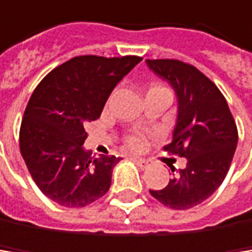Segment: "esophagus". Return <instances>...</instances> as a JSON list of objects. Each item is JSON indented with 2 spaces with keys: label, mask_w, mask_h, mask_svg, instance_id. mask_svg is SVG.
<instances>
[{
  "label": "esophagus",
  "mask_w": 252,
  "mask_h": 252,
  "mask_svg": "<svg viewBox=\"0 0 252 252\" xmlns=\"http://www.w3.org/2000/svg\"><path fill=\"white\" fill-rule=\"evenodd\" d=\"M137 164H139V166L140 168H147V166H150V164H151V160L150 158H143V157H134L133 158Z\"/></svg>",
  "instance_id": "obj_1"
}]
</instances>
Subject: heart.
Segmentation results:
<instances>
[{"label":"heart","instance_id":"1","mask_svg":"<svg viewBox=\"0 0 252 252\" xmlns=\"http://www.w3.org/2000/svg\"><path fill=\"white\" fill-rule=\"evenodd\" d=\"M127 143H128V147L133 148V150H139L143 147V137L140 134H131L127 137Z\"/></svg>","mask_w":252,"mask_h":252}]
</instances>
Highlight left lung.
<instances>
[{"label": "left lung", "instance_id": "left-lung-1", "mask_svg": "<svg viewBox=\"0 0 252 252\" xmlns=\"http://www.w3.org/2000/svg\"><path fill=\"white\" fill-rule=\"evenodd\" d=\"M147 64L177 95V122L164 151L188 158L186 168L180 169L166 188L150 192L174 210L192 209L224 181L239 139L236 122L216 84L195 66L174 59H148Z\"/></svg>", "mask_w": 252, "mask_h": 252}]
</instances>
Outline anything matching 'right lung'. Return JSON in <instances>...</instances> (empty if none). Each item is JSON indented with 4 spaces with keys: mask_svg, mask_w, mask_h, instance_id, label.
Returning <instances> with one entry per match:
<instances>
[{
    "mask_svg": "<svg viewBox=\"0 0 252 252\" xmlns=\"http://www.w3.org/2000/svg\"><path fill=\"white\" fill-rule=\"evenodd\" d=\"M140 60L137 56L74 57L34 89L22 118L19 150L37 188L57 204L84 207L110 189L121 158H94L83 148L84 125L101 116L115 86Z\"/></svg>",
    "mask_w": 252,
    "mask_h": 252,
    "instance_id": "right-lung-1",
    "label": "right lung"
}]
</instances>
